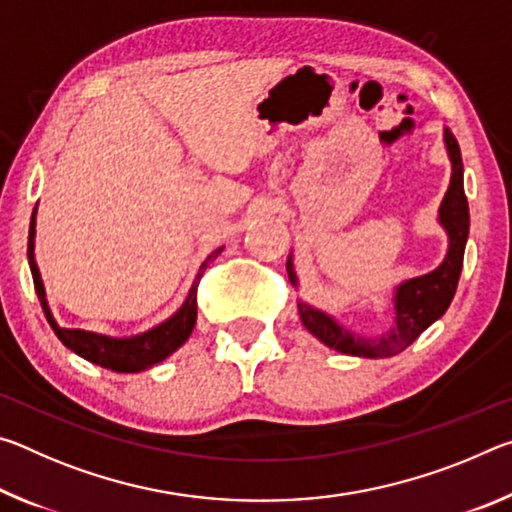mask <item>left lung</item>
<instances>
[{"mask_svg": "<svg viewBox=\"0 0 512 512\" xmlns=\"http://www.w3.org/2000/svg\"><path fill=\"white\" fill-rule=\"evenodd\" d=\"M447 158L452 162V178L438 207V223L447 235V253L433 271L402 280L393 291V325L381 336H363L341 325L332 314L298 300L302 325L320 343L336 352L363 359H386L402 352L418 339L431 323L445 314L461 277L467 235H470V210L463 189V158L454 133L443 128ZM287 271L293 287H298V275L293 268V255L287 259Z\"/></svg>", "mask_w": 512, "mask_h": 512, "instance_id": "obj_1", "label": "left lung"}]
</instances>
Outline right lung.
I'll return each instance as SVG.
<instances>
[{"label":"right lung","mask_w":512,"mask_h":512,"mask_svg":"<svg viewBox=\"0 0 512 512\" xmlns=\"http://www.w3.org/2000/svg\"><path fill=\"white\" fill-rule=\"evenodd\" d=\"M36 210H33L31 228H29V266H31L33 284H36L40 305L45 309V316L49 320L51 329H54L65 348L76 352L83 359H88L90 363H97L101 368H108L115 372H142V370L153 368L155 363L171 357V354L189 339V334H192V329L196 325L198 280H201V275L205 273L207 264L223 253V246L212 250L205 262L201 264V268H198V275L192 284V289H189L185 302L180 305L176 314L169 316L167 320H162L160 325L146 329L142 334L121 336L119 339V336L85 332V329H69V327H60L56 323V318L49 309L45 284H42V277H40V268L36 264V253H33V250H36Z\"/></svg>","instance_id":"right-lung-1"}]
</instances>
